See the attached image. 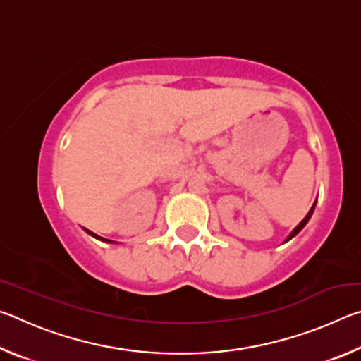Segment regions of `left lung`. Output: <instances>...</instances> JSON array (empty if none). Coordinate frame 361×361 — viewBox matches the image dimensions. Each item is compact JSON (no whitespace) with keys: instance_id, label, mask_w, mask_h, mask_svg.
I'll return each mask as SVG.
<instances>
[{"instance_id":"left-lung-1","label":"left lung","mask_w":361,"mask_h":361,"mask_svg":"<svg viewBox=\"0 0 361 361\" xmlns=\"http://www.w3.org/2000/svg\"><path fill=\"white\" fill-rule=\"evenodd\" d=\"M315 204H317V202H314V205H312V209H310V210H309V213H307V215H305V218L302 219V221H301V223H299V224L296 226V228L291 231V234H290L288 237H286V240H285V242H288V240H291V239H293V237H295V235L298 234V232H299V231H301V229L304 228V226H305V224H307V221H309V219H310V216H312V213H314V209H315Z\"/></svg>"}]
</instances>
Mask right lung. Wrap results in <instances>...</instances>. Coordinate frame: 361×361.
<instances>
[{
    "mask_svg": "<svg viewBox=\"0 0 361 361\" xmlns=\"http://www.w3.org/2000/svg\"><path fill=\"white\" fill-rule=\"evenodd\" d=\"M85 232H87V234H90L92 237H95V239H99V240H102V242H111V243H114L113 240H108V239H103V237H100V235H97V234H94V232H90L89 229H85Z\"/></svg>",
    "mask_w": 361,
    "mask_h": 361,
    "instance_id": "obj_1",
    "label": "right lung"
}]
</instances>
